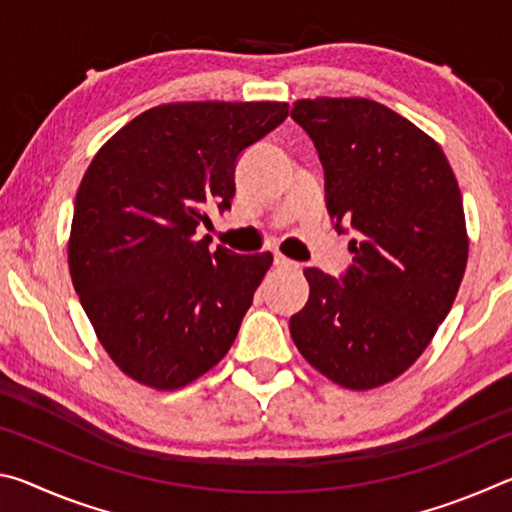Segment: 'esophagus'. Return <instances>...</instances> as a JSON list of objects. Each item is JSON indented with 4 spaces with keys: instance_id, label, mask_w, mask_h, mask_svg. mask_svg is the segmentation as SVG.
<instances>
[{
    "instance_id": "34e87169",
    "label": "esophagus",
    "mask_w": 512,
    "mask_h": 512,
    "mask_svg": "<svg viewBox=\"0 0 512 512\" xmlns=\"http://www.w3.org/2000/svg\"><path fill=\"white\" fill-rule=\"evenodd\" d=\"M275 266H277V268H298L296 262H291L289 257H284V255H280V253H275Z\"/></svg>"
}]
</instances>
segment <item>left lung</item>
Segmentation results:
<instances>
[{
  "label": "left lung",
  "mask_w": 512,
  "mask_h": 512,
  "mask_svg": "<svg viewBox=\"0 0 512 512\" xmlns=\"http://www.w3.org/2000/svg\"><path fill=\"white\" fill-rule=\"evenodd\" d=\"M325 169L334 228L350 225L341 280L305 268L309 300L289 320L302 357L350 391L384 386L418 361L467 264L463 196L438 142L372 99H300Z\"/></svg>",
  "instance_id": "8db88e82"
}]
</instances>
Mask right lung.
Returning <instances> with one entry per match:
<instances>
[{"mask_svg":"<svg viewBox=\"0 0 512 512\" xmlns=\"http://www.w3.org/2000/svg\"><path fill=\"white\" fill-rule=\"evenodd\" d=\"M287 115L280 101L162 103L92 158L76 192L69 275L124 375L176 391L235 343L273 255L210 250L196 232L210 207L230 210L237 158Z\"/></svg>","mask_w":512,"mask_h":512,"instance_id":"obj_1","label":"right lung"}]
</instances>
